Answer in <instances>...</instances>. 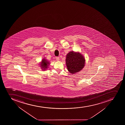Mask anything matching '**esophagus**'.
<instances>
[{"mask_svg": "<svg viewBox=\"0 0 125 125\" xmlns=\"http://www.w3.org/2000/svg\"><path fill=\"white\" fill-rule=\"evenodd\" d=\"M57 60V61H59V57H56L55 58Z\"/></svg>", "mask_w": 125, "mask_h": 125, "instance_id": "obj_1", "label": "esophagus"}]
</instances>
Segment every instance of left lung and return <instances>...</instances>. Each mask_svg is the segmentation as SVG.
<instances>
[{"mask_svg": "<svg viewBox=\"0 0 125 125\" xmlns=\"http://www.w3.org/2000/svg\"><path fill=\"white\" fill-rule=\"evenodd\" d=\"M66 62L68 70L73 74L78 73L83 68L85 59L79 52L71 51L66 55Z\"/></svg>", "mask_w": 125, "mask_h": 125, "instance_id": "left-lung-1", "label": "left lung"}]
</instances>
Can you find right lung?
I'll return each mask as SVG.
<instances>
[{
  "mask_svg": "<svg viewBox=\"0 0 125 125\" xmlns=\"http://www.w3.org/2000/svg\"><path fill=\"white\" fill-rule=\"evenodd\" d=\"M49 64V62L48 61H47L45 59H42L41 63L40 64L41 68L42 69H43V70L47 69Z\"/></svg>",
  "mask_w": 125,
  "mask_h": 125,
  "instance_id": "1",
  "label": "right lung"
}]
</instances>
